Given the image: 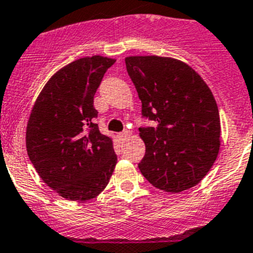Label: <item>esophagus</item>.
<instances>
[{
	"mask_svg": "<svg viewBox=\"0 0 253 253\" xmlns=\"http://www.w3.org/2000/svg\"><path fill=\"white\" fill-rule=\"evenodd\" d=\"M129 135H130V131L126 130V129H125V130H123L122 133H119V138H120V140H125V139L128 138Z\"/></svg>",
	"mask_w": 253,
	"mask_h": 253,
	"instance_id": "esophagus-1",
	"label": "esophagus"
}]
</instances>
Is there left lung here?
Returning <instances> with one entry per match:
<instances>
[{
  "mask_svg": "<svg viewBox=\"0 0 253 253\" xmlns=\"http://www.w3.org/2000/svg\"><path fill=\"white\" fill-rule=\"evenodd\" d=\"M126 71L142 101L145 155L138 164L148 182L179 193L203 179L219 150L218 106L203 79L170 57L129 56Z\"/></svg>",
  "mask_w": 253,
  "mask_h": 253,
  "instance_id": "8db88e82",
  "label": "left lung"
}]
</instances>
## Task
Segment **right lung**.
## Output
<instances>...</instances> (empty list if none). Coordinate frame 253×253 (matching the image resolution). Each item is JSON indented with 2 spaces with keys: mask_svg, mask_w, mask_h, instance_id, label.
<instances>
[{
  "mask_svg": "<svg viewBox=\"0 0 253 253\" xmlns=\"http://www.w3.org/2000/svg\"><path fill=\"white\" fill-rule=\"evenodd\" d=\"M114 59L83 57L40 92L26 129L27 154L41 179L70 201H89L109 183L118 157L95 124L94 95Z\"/></svg>",
  "mask_w": 253,
  "mask_h": 253,
  "instance_id": "1",
  "label": "right lung"
}]
</instances>
